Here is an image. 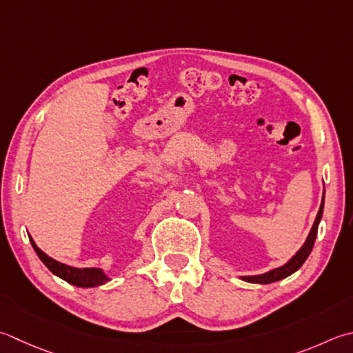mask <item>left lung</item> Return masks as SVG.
Wrapping results in <instances>:
<instances>
[{
	"mask_svg": "<svg viewBox=\"0 0 353 353\" xmlns=\"http://www.w3.org/2000/svg\"><path fill=\"white\" fill-rule=\"evenodd\" d=\"M323 210H324V191H323V199H321V205H320V210L319 214H316L315 217V222L310 228V231L307 234V239L303 246L300 248L299 251H296L291 259H289L285 265L280 266V268H275L271 269V271H268L265 274H259V275H240V279L243 281L248 283H259V285H269V283H274V281H279L289 277V275H292L294 272L299 271L301 268V265L305 263L306 259L309 257L310 251H312L314 243H315V239H316V231H319V225L321 222V217H323Z\"/></svg>",
	"mask_w": 353,
	"mask_h": 353,
	"instance_id": "1",
	"label": "left lung"
}]
</instances>
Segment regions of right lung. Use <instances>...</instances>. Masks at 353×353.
Here are the masks:
<instances>
[{
  "label": "right lung",
  "mask_w": 353,
  "mask_h": 353,
  "mask_svg": "<svg viewBox=\"0 0 353 353\" xmlns=\"http://www.w3.org/2000/svg\"><path fill=\"white\" fill-rule=\"evenodd\" d=\"M29 239L34 252L38 254L41 261H43V263L50 269L57 277L70 283V285L78 286V288H98L112 280L107 275V272L101 268H73V266L61 263V261L48 257L44 251H41L30 236Z\"/></svg>",
  "instance_id": "add662e5"
}]
</instances>
